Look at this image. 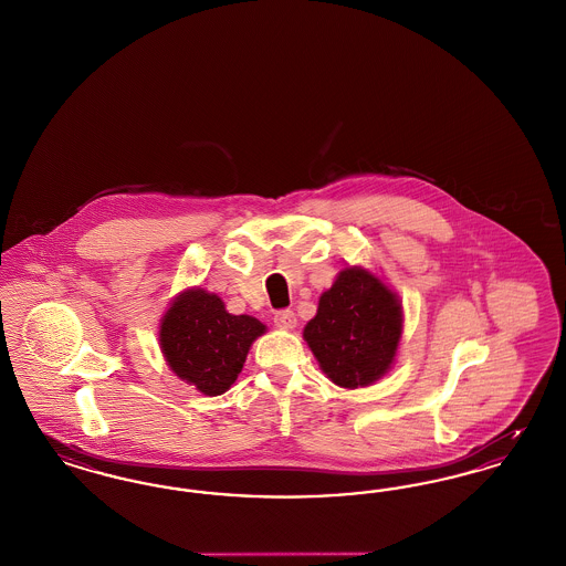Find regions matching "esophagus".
<instances>
[{
	"instance_id": "34e87169",
	"label": "esophagus",
	"mask_w": 566,
	"mask_h": 566,
	"mask_svg": "<svg viewBox=\"0 0 566 566\" xmlns=\"http://www.w3.org/2000/svg\"><path fill=\"white\" fill-rule=\"evenodd\" d=\"M273 322H275L277 328L291 331V328L296 326V316H294L293 310H280V312L273 316Z\"/></svg>"
}]
</instances>
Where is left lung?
<instances>
[{
  "instance_id": "1",
  "label": "left lung",
  "mask_w": 566,
  "mask_h": 566,
  "mask_svg": "<svg viewBox=\"0 0 566 566\" xmlns=\"http://www.w3.org/2000/svg\"><path fill=\"white\" fill-rule=\"evenodd\" d=\"M400 337L398 294L364 268H345L303 328L324 375L347 389L381 379L394 364Z\"/></svg>"
}]
</instances>
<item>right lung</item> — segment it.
I'll list each match as a JSON object with an SVG mask.
<instances>
[{"mask_svg": "<svg viewBox=\"0 0 566 566\" xmlns=\"http://www.w3.org/2000/svg\"><path fill=\"white\" fill-rule=\"evenodd\" d=\"M265 333L252 316H233L217 294L182 291L159 324V347L170 370L206 396H221L235 384L250 345Z\"/></svg>", "mask_w": 566, "mask_h": 566, "instance_id": "add662e5", "label": "right lung"}]
</instances>
